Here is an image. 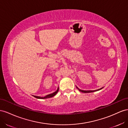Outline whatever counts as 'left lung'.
I'll return each instance as SVG.
<instances>
[{"mask_svg":"<svg viewBox=\"0 0 128 128\" xmlns=\"http://www.w3.org/2000/svg\"><path fill=\"white\" fill-rule=\"evenodd\" d=\"M76 88H77L79 91H80V92H82V93H91V92H96V91H98V90H102V88H103V87H102V88H99L98 90H80L78 87H77L76 86Z\"/></svg>","mask_w":128,"mask_h":128,"instance_id":"8db88e82","label":"left lung"}]
</instances>
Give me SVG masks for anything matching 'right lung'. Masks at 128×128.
<instances>
[{
    "instance_id": "obj_1",
    "label": "right lung",
    "mask_w": 128,
    "mask_h": 128,
    "mask_svg": "<svg viewBox=\"0 0 128 128\" xmlns=\"http://www.w3.org/2000/svg\"><path fill=\"white\" fill-rule=\"evenodd\" d=\"M58 90H59V87H58V88L57 90L56 91H55V92L52 93V94H48L47 95V96H43V97H41V96H33L35 98H40V99H44V98H52L53 96H54L55 95L58 93Z\"/></svg>"
}]
</instances>
